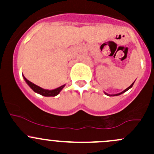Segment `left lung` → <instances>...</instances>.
Masks as SVG:
<instances>
[{"label": "left lung", "mask_w": 154, "mask_h": 154, "mask_svg": "<svg viewBox=\"0 0 154 154\" xmlns=\"http://www.w3.org/2000/svg\"><path fill=\"white\" fill-rule=\"evenodd\" d=\"M133 84H134V82H133V83H132V84L130 85V86H129L128 88H126L125 90H124V91H122V92H120V93H118V94H107V93H106V92H104V93H105V94H106V95H108V96H118V95H120V94H123V93H125V91H127V90H129V89H130V88H132V86H133Z\"/></svg>", "instance_id": "8db88e82"}]
</instances>
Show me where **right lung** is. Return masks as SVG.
Instances as JSON below:
<instances>
[{
	"mask_svg": "<svg viewBox=\"0 0 154 154\" xmlns=\"http://www.w3.org/2000/svg\"><path fill=\"white\" fill-rule=\"evenodd\" d=\"M23 77H24V80H25L26 83H27V85H28L35 92L38 93V94H41V95L42 96H45V97H54V96H57V94H59V93L62 91V89L64 88L65 86H66V84H65L63 85V86H61L53 90L45 89V88H41V87L36 86V85L34 84V83H31V82L29 81L27 78L24 77V75H23Z\"/></svg>",
	"mask_w": 154,
	"mask_h": 154,
	"instance_id": "right-lung-1",
	"label": "right lung"
}]
</instances>
